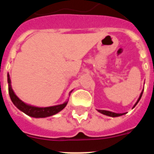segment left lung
I'll use <instances>...</instances> for the list:
<instances>
[{
    "mask_svg": "<svg viewBox=\"0 0 154 154\" xmlns=\"http://www.w3.org/2000/svg\"><path fill=\"white\" fill-rule=\"evenodd\" d=\"M143 90L142 91V92H141V94H140V97H139L138 100H137V103H135V105L133 106V108H134V107L137 106V104L138 103V102L140 101V99H141V96H142V95H143ZM98 112H101L102 114H104V115H106V116H112V117H117V116H123V115H124V114H126V113H116V112H110V111H107V110H101V109H98Z\"/></svg>",
    "mask_w": 154,
    "mask_h": 154,
    "instance_id": "1",
    "label": "left lung"
}]
</instances>
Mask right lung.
Returning a JSON list of instances; mask_svg holds the SVG:
<instances>
[{"mask_svg":"<svg viewBox=\"0 0 154 154\" xmlns=\"http://www.w3.org/2000/svg\"><path fill=\"white\" fill-rule=\"evenodd\" d=\"M8 92H9V95H10V98L11 99L12 103L19 110H21L23 112H24L29 116H31V117L45 118L55 115V114L58 113V112H60L61 110L63 109L68 103V101H66L63 104L57 105V106L49 107H36L33 106H30V105L26 104V103L21 101V99L14 94L11 88V85L9 74H8ZM69 96H70V94H69Z\"/></svg>","mask_w":154,"mask_h":154,"instance_id":"add662e5","label":"right lung"}]
</instances>
